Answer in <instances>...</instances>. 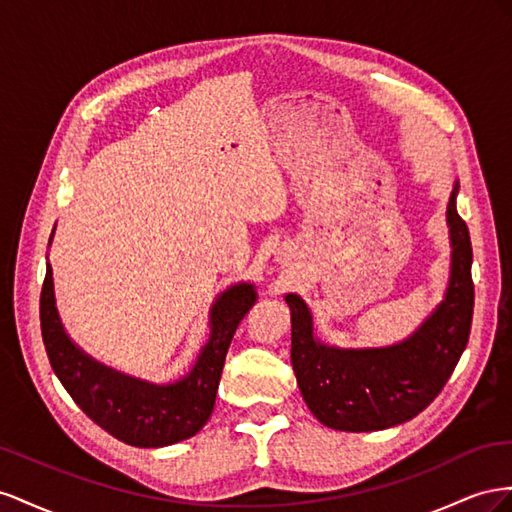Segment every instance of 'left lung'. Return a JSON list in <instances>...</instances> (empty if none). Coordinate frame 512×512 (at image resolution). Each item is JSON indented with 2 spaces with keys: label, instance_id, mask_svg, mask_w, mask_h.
Listing matches in <instances>:
<instances>
[{
  "label": "left lung",
  "instance_id": "left-lung-1",
  "mask_svg": "<svg viewBox=\"0 0 512 512\" xmlns=\"http://www.w3.org/2000/svg\"><path fill=\"white\" fill-rule=\"evenodd\" d=\"M459 182L446 208L450 279L444 300L420 328L390 347L341 349L315 339L309 306L287 294L291 364L313 416L337 431H379L412 420L442 392L470 339L474 313L472 242L457 212Z\"/></svg>",
  "mask_w": 512,
  "mask_h": 512
}]
</instances>
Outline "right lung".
Masks as SVG:
<instances>
[{
    "mask_svg": "<svg viewBox=\"0 0 512 512\" xmlns=\"http://www.w3.org/2000/svg\"><path fill=\"white\" fill-rule=\"evenodd\" d=\"M53 233L55 227L49 244ZM255 300L257 291L251 283L223 291L210 309V337L193 369L178 382L152 384L105 367L68 337L55 306L53 270L47 257L40 291L42 341L57 379L98 427L130 446H171L199 433L212 416L229 343Z\"/></svg>",
    "mask_w": 512,
    "mask_h": 512,
    "instance_id": "obj_1",
    "label": "right lung"
}]
</instances>
